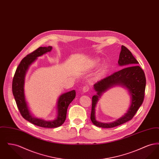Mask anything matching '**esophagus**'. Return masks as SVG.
I'll return each instance as SVG.
<instances>
[{"instance_id":"34e87169","label":"esophagus","mask_w":159,"mask_h":159,"mask_svg":"<svg viewBox=\"0 0 159 159\" xmlns=\"http://www.w3.org/2000/svg\"><path fill=\"white\" fill-rule=\"evenodd\" d=\"M89 91V86H84L82 89V91H83V93H85L86 92H88Z\"/></svg>"}]
</instances>
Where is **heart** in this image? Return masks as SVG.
Returning <instances> with one entry per match:
<instances>
[{"label":"heart","mask_w":159,"mask_h":159,"mask_svg":"<svg viewBox=\"0 0 159 159\" xmlns=\"http://www.w3.org/2000/svg\"><path fill=\"white\" fill-rule=\"evenodd\" d=\"M99 63H100V60L99 59H96V60L93 61L91 63V67H97L99 64ZM106 67L102 68V70L100 71V75H102L104 73V71H106Z\"/></svg>","instance_id":"1"}]
</instances>
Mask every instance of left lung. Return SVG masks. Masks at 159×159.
Returning <instances> with one entry per match:
<instances>
[{
    "instance_id": "8db88e82",
    "label": "left lung",
    "mask_w": 159,
    "mask_h": 159,
    "mask_svg": "<svg viewBox=\"0 0 159 159\" xmlns=\"http://www.w3.org/2000/svg\"><path fill=\"white\" fill-rule=\"evenodd\" d=\"M121 49L118 64L125 68L101 80L93 85L97 95L92 97L91 120L93 125L100 128H111L129 121L134 117L144 101L146 84L144 71L138 66L139 62L126 47L122 45ZM116 85H121L129 91L131 103L127 113L112 123L104 124L97 121L95 117V107L98 98L104 92Z\"/></svg>"
}]
</instances>
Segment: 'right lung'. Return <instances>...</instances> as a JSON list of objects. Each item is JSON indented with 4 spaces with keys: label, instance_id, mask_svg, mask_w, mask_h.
<instances>
[{
    "label": "right lung",
    "instance_id": "right-lung-1",
    "mask_svg": "<svg viewBox=\"0 0 159 159\" xmlns=\"http://www.w3.org/2000/svg\"><path fill=\"white\" fill-rule=\"evenodd\" d=\"M52 46L40 47L33 52L24 57L16 70L12 80V93L18 108L23 118L27 121L38 126L53 128L61 126L66 120L67 110L69 104L76 97L75 90L69 91L61 95L57 101V115L55 120L46 121L33 116L29 110L24 94V82L26 73L31 64L34 62L39 57L51 51Z\"/></svg>",
    "mask_w": 159,
    "mask_h": 159
}]
</instances>
